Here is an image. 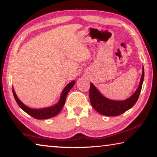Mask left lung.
Segmentation results:
<instances>
[{
    "instance_id": "obj_1",
    "label": "left lung",
    "mask_w": 157,
    "mask_h": 157,
    "mask_svg": "<svg viewBox=\"0 0 157 157\" xmlns=\"http://www.w3.org/2000/svg\"><path fill=\"white\" fill-rule=\"evenodd\" d=\"M144 79V68H143L142 76L140 78L139 86L136 92L128 99L123 101H115L109 100L101 95L98 90L92 83L90 84L89 98L92 107L98 113L104 116H116L125 112L132 108L139 99L142 84Z\"/></svg>"
}]
</instances>
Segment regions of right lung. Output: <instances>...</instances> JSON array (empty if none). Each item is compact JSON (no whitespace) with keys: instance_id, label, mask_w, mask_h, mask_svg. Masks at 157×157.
<instances>
[{"instance_id":"right-lung-1","label":"right lung","mask_w":157,"mask_h":157,"mask_svg":"<svg viewBox=\"0 0 157 157\" xmlns=\"http://www.w3.org/2000/svg\"><path fill=\"white\" fill-rule=\"evenodd\" d=\"M75 83V81H72L65 87L62 93V95H61L59 102H58L57 105L52 106L51 107L41 109H33L26 107V106L23 105L19 100V99L17 98L14 89L12 90V91L15 100L17 101V104L19 105V107L22 109L25 112L28 113L29 115L31 116L32 117H33V118L36 119H40L41 120V119H47L52 118V117L55 116L59 113V111L62 110L63 105L65 104L66 95H67L69 91L72 89V87L74 86Z\"/></svg>"}]
</instances>
